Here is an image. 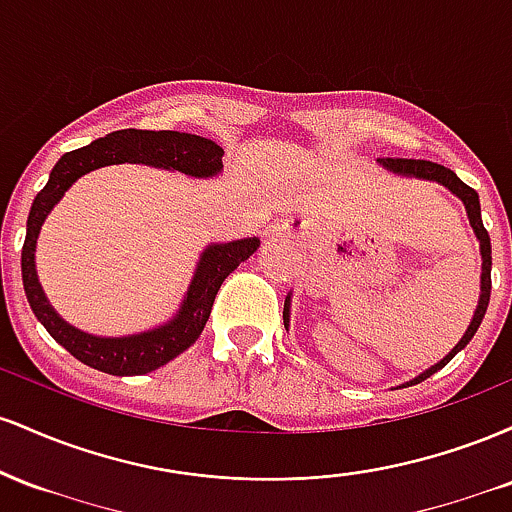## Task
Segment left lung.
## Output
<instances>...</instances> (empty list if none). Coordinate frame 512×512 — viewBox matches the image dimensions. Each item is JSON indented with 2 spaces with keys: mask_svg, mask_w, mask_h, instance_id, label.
<instances>
[{
  "mask_svg": "<svg viewBox=\"0 0 512 512\" xmlns=\"http://www.w3.org/2000/svg\"><path fill=\"white\" fill-rule=\"evenodd\" d=\"M378 166L385 168L387 173L399 175V178H414V180L438 182V185H443L445 190L452 192V195H455L464 204V211H467L469 226H472L474 238H477L479 255H481L479 301H477V308H474L472 322H469V327H467V330H464L460 342H457L448 351V356L440 358L436 366L426 368L424 373H419V375H416V378H411L404 385H399V387H409V385L421 383V380L431 378V375L438 373L440 368L448 366L452 358H455V354H460L464 346L472 342L474 334H477L481 320H484V315H486V308H489V296H491V238H489V233H486L484 223H481L479 195L472 190V187L464 185V182L457 178V175L452 173L450 168L440 166V163H431V161H414V158H378ZM289 320H291V293H289V296H286V303H284V325H286V330H289Z\"/></svg>",
  "mask_w": 512,
  "mask_h": 512,
  "instance_id": "obj_1",
  "label": "left lung"
}]
</instances>
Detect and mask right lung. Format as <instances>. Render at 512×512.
I'll list each match as a JSON object with an SVG mask.
<instances>
[{
  "mask_svg": "<svg viewBox=\"0 0 512 512\" xmlns=\"http://www.w3.org/2000/svg\"><path fill=\"white\" fill-rule=\"evenodd\" d=\"M223 149L211 139L197 137L187 132H149V129H120L105 134L84 149L64 154L52 168L48 185L33 199L31 214L26 223V240L21 250V276L23 291L40 325L50 332L57 344L64 346L74 358L86 366L103 370L110 375H144L166 366L182 351L190 349L207 325L211 305L219 293L223 279L248 260L260 248V238H240L231 243H209L199 255L195 274L182 296L180 308L163 325L137 334L122 337H98L69 325L64 317L52 308L40 286L38 269H35V245H38L40 228L50 211L64 197V192L76 180L84 178L91 170L120 163H142V166L185 173L187 178H216L223 170Z\"/></svg>",
  "mask_w": 512,
  "mask_h": 512,
  "instance_id": "obj_1",
  "label": "right lung"
}]
</instances>
